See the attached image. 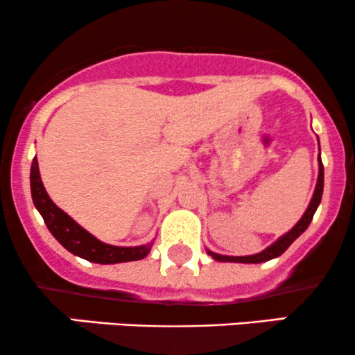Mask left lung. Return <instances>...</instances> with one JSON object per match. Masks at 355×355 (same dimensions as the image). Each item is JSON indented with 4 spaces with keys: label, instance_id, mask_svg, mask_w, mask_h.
Returning <instances> with one entry per match:
<instances>
[{
    "label": "left lung",
    "instance_id": "8db88e82",
    "mask_svg": "<svg viewBox=\"0 0 355 355\" xmlns=\"http://www.w3.org/2000/svg\"><path fill=\"white\" fill-rule=\"evenodd\" d=\"M322 191H324V165H322L320 155H319V178H317V185H315V190H313L312 200H311V203H309L307 210H305L302 218H300L299 222L294 225V229L288 230L287 234L282 235V237L277 240V242L272 243L270 247H267L266 250H262L260 254H255V255L229 257V255L214 254V252H210V250H207V252H209V255L214 257L215 260H218V262H239V263H260V262H267V260L282 255L284 252L291 247V243L294 242L299 235H302L304 232L307 230V227L311 225L313 214H315L317 207H319V203L322 200Z\"/></svg>",
    "mask_w": 355,
    "mask_h": 355
}]
</instances>
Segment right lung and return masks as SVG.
Listing matches in <instances>:
<instances>
[{"instance_id":"right-lung-1","label":"right lung","mask_w":355,"mask_h":355,"mask_svg":"<svg viewBox=\"0 0 355 355\" xmlns=\"http://www.w3.org/2000/svg\"><path fill=\"white\" fill-rule=\"evenodd\" d=\"M30 182L33 203L40 214H42L48 230L73 255H78L81 259L95 263H120L140 260L150 254L152 243H146V245L140 247H115L100 242L98 239L93 237L83 227H80L70 215H67L63 210L58 209L51 198L48 197L46 190H44L36 157L33 158V164H31Z\"/></svg>"}]
</instances>
